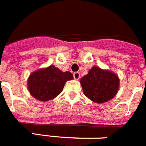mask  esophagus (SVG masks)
Segmentation results:
<instances>
[{"instance_id":"1","label":"esophagus","mask_w":146,"mask_h":146,"mask_svg":"<svg viewBox=\"0 0 146 146\" xmlns=\"http://www.w3.org/2000/svg\"><path fill=\"white\" fill-rule=\"evenodd\" d=\"M73 76H74V78L75 80H78L80 78V73L79 72H74V74H73Z\"/></svg>"}]
</instances>
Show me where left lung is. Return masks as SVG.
<instances>
[{"instance_id": "obj_1", "label": "left lung", "mask_w": 146, "mask_h": 146, "mask_svg": "<svg viewBox=\"0 0 146 146\" xmlns=\"http://www.w3.org/2000/svg\"><path fill=\"white\" fill-rule=\"evenodd\" d=\"M119 82L117 74L97 66H93L80 80L84 95L96 103L108 102L115 97Z\"/></svg>"}]
</instances>
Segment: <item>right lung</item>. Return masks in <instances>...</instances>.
<instances>
[{
  "instance_id": "add662e5",
  "label": "right lung",
  "mask_w": 146,
  "mask_h": 146,
  "mask_svg": "<svg viewBox=\"0 0 146 146\" xmlns=\"http://www.w3.org/2000/svg\"><path fill=\"white\" fill-rule=\"evenodd\" d=\"M72 79L71 72H62L52 65L31 73L28 79V89L33 97L46 102L60 94L66 81Z\"/></svg>"
}]
</instances>
